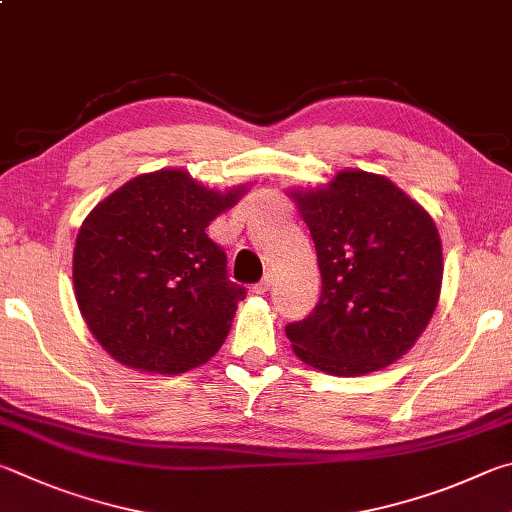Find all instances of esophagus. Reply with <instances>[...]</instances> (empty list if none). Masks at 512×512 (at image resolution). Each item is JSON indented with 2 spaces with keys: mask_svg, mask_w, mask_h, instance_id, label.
<instances>
[{
  "mask_svg": "<svg viewBox=\"0 0 512 512\" xmlns=\"http://www.w3.org/2000/svg\"><path fill=\"white\" fill-rule=\"evenodd\" d=\"M270 288H272V279H270V276H265L263 281H258L254 285V292L256 294H265V292H270Z\"/></svg>",
  "mask_w": 512,
  "mask_h": 512,
  "instance_id": "esophagus-1",
  "label": "esophagus"
}]
</instances>
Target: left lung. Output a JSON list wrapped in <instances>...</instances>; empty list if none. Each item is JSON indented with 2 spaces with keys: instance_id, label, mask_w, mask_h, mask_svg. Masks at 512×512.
Returning a JSON list of instances; mask_svg holds the SVG:
<instances>
[{
  "instance_id": "left-lung-1",
  "label": "left lung",
  "mask_w": 512,
  "mask_h": 512,
  "mask_svg": "<svg viewBox=\"0 0 512 512\" xmlns=\"http://www.w3.org/2000/svg\"><path fill=\"white\" fill-rule=\"evenodd\" d=\"M315 240L321 297L285 326L292 351L330 375H366L400 360L432 319L443 245L423 206L384 175L342 170L290 191Z\"/></svg>"
}]
</instances>
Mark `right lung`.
I'll return each mask as SVG.
<instances>
[{
    "mask_svg": "<svg viewBox=\"0 0 512 512\" xmlns=\"http://www.w3.org/2000/svg\"><path fill=\"white\" fill-rule=\"evenodd\" d=\"M247 186L213 191L182 168L125 182L80 224L74 292L89 333L128 369L177 375L209 362L245 288L206 236Z\"/></svg>",
    "mask_w": 512,
    "mask_h": 512,
    "instance_id": "right-lung-1",
    "label": "right lung"
}]
</instances>
